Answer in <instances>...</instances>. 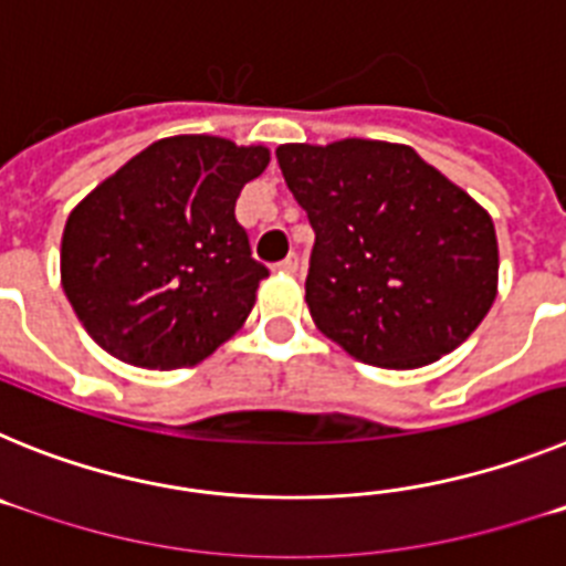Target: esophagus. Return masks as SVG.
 <instances>
[{"mask_svg":"<svg viewBox=\"0 0 566 566\" xmlns=\"http://www.w3.org/2000/svg\"><path fill=\"white\" fill-rule=\"evenodd\" d=\"M277 269H280V272L297 274V269H300V258H297V254H289L286 260H280V263H277Z\"/></svg>","mask_w":566,"mask_h":566,"instance_id":"1","label":"esophagus"}]
</instances>
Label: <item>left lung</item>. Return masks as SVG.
I'll return each instance as SVG.
<instances>
[{
    "instance_id": "obj_1",
    "label": "left lung",
    "mask_w": 566,
    "mask_h": 566,
    "mask_svg": "<svg viewBox=\"0 0 566 566\" xmlns=\"http://www.w3.org/2000/svg\"><path fill=\"white\" fill-rule=\"evenodd\" d=\"M314 229L306 303L354 359L394 371L437 363L476 332L499 292L488 209L408 144H280Z\"/></svg>"
}]
</instances>
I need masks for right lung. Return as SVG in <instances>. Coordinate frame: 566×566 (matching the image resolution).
<instances>
[{
    "label": "right lung",
    "instance_id": "right-lung-1",
    "mask_svg": "<svg viewBox=\"0 0 566 566\" xmlns=\"http://www.w3.org/2000/svg\"><path fill=\"white\" fill-rule=\"evenodd\" d=\"M263 144L172 135L76 203L62 234V289L84 332L127 365H198L240 332L266 266L234 221Z\"/></svg>",
    "mask_w": 566,
    "mask_h": 566
}]
</instances>
